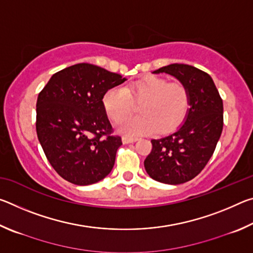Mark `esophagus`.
Listing matches in <instances>:
<instances>
[{
  "instance_id": "obj_1",
  "label": "esophagus",
  "mask_w": 253,
  "mask_h": 253,
  "mask_svg": "<svg viewBox=\"0 0 253 253\" xmlns=\"http://www.w3.org/2000/svg\"><path fill=\"white\" fill-rule=\"evenodd\" d=\"M138 138H136V137H129V136H124L123 137V143L124 144H129V143H134Z\"/></svg>"
}]
</instances>
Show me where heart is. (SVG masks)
I'll use <instances>...</instances> for the list:
<instances>
[{"mask_svg":"<svg viewBox=\"0 0 253 253\" xmlns=\"http://www.w3.org/2000/svg\"><path fill=\"white\" fill-rule=\"evenodd\" d=\"M134 102L139 104L140 116L128 118L118 125L128 136L173 131L184 122L190 109V92L182 83H168L148 76L125 85L110 88L102 97V106L111 122L118 123L134 111Z\"/></svg>","mask_w":253,"mask_h":253,"instance_id":"1","label":"heart"}]
</instances>
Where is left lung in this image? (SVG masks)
Wrapping results in <instances>:
<instances>
[{"label": "left lung", "instance_id": "obj_1", "mask_svg": "<svg viewBox=\"0 0 253 253\" xmlns=\"http://www.w3.org/2000/svg\"><path fill=\"white\" fill-rule=\"evenodd\" d=\"M161 72L186 85L191 107L177 131L151 140L144 166L155 181L176 185L198 176L212 157L223 129V101L210 75L198 68L173 63L154 74Z\"/></svg>", "mask_w": 253, "mask_h": 253}]
</instances>
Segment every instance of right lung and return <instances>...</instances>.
Instances as JSON below:
<instances>
[{"mask_svg": "<svg viewBox=\"0 0 253 253\" xmlns=\"http://www.w3.org/2000/svg\"><path fill=\"white\" fill-rule=\"evenodd\" d=\"M126 79L90 63L51 77L37 100V134L51 166L76 185L101 181L114 168L123 144L102 106L110 88Z\"/></svg>", "mask_w": 253, "mask_h": 253, "instance_id": "add662e5", "label": "right lung"}]
</instances>
